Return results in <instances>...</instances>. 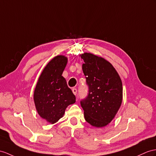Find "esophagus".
Returning a JSON list of instances; mask_svg holds the SVG:
<instances>
[{
	"label": "esophagus",
	"instance_id": "34e87169",
	"mask_svg": "<svg viewBox=\"0 0 156 156\" xmlns=\"http://www.w3.org/2000/svg\"><path fill=\"white\" fill-rule=\"evenodd\" d=\"M72 91H73V94H75V95H76V94H77V89H76V88H73V89H72Z\"/></svg>",
	"mask_w": 156,
	"mask_h": 156
}]
</instances>
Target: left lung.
I'll use <instances>...</instances> for the list:
<instances>
[{"instance_id":"obj_1","label":"left lung","mask_w":156,"mask_h":156,"mask_svg":"<svg viewBox=\"0 0 156 156\" xmlns=\"http://www.w3.org/2000/svg\"><path fill=\"white\" fill-rule=\"evenodd\" d=\"M83 73L89 87L80 103L85 119L93 126H107L115 118L122 100V83L114 67L104 58L85 53Z\"/></svg>"}]
</instances>
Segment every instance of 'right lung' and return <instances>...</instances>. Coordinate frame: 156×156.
<instances>
[{"label": "right lung", "instance_id": "add662e5", "mask_svg": "<svg viewBox=\"0 0 156 156\" xmlns=\"http://www.w3.org/2000/svg\"><path fill=\"white\" fill-rule=\"evenodd\" d=\"M67 62L65 56L55 57L40 75L34 94L39 115L51 124L63 116L66 108L75 102V96L62 75Z\"/></svg>", "mask_w": 156, "mask_h": 156}]
</instances>
